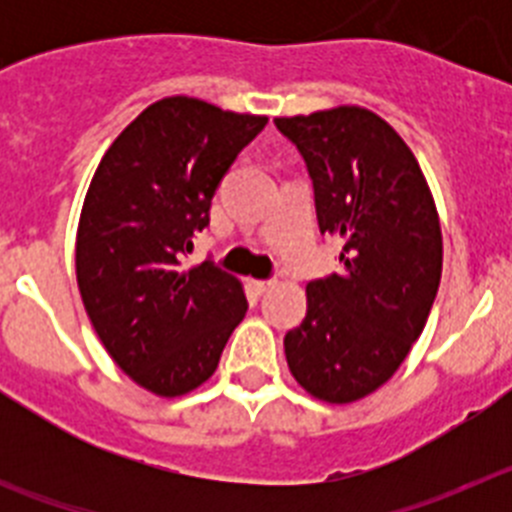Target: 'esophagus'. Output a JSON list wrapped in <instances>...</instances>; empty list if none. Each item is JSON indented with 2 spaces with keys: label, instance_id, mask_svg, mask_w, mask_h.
Returning <instances> with one entry per match:
<instances>
[{
  "label": "esophagus",
  "instance_id": "1",
  "mask_svg": "<svg viewBox=\"0 0 512 512\" xmlns=\"http://www.w3.org/2000/svg\"><path fill=\"white\" fill-rule=\"evenodd\" d=\"M274 284H277V279H253L251 287L256 289L259 295H264V292H269V289L274 287Z\"/></svg>",
  "mask_w": 512,
  "mask_h": 512
}]
</instances>
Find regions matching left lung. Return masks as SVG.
I'll return each instance as SVG.
<instances>
[{
	"mask_svg": "<svg viewBox=\"0 0 512 512\" xmlns=\"http://www.w3.org/2000/svg\"><path fill=\"white\" fill-rule=\"evenodd\" d=\"M305 158L320 233L341 235V269L307 284V315L284 336L289 372L312 397L354 402L382 387L423 333L443 241L413 151L364 107L277 117Z\"/></svg>",
	"mask_w": 512,
	"mask_h": 512,
	"instance_id": "obj_1",
	"label": "left lung"
}]
</instances>
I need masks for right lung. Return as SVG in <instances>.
Listing matches in <instances>:
<instances>
[{
    "instance_id": "obj_1",
    "label": "right lung",
    "mask_w": 512,
    "mask_h": 512,
    "mask_svg": "<svg viewBox=\"0 0 512 512\" xmlns=\"http://www.w3.org/2000/svg\"><path fill=\"white\" fill-rule=\"evenodd\" d=\"M269 117L166 97L99 161L79 233L76 279L115 364L140 387L184 395L212 377L248 310L241 282L212 261L182 269L210 225L215 189Z\"/></svg>"
}]
</instances>
